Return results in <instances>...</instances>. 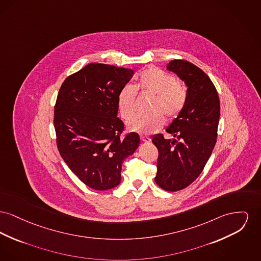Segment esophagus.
Instances as JSON below:
<instances>
[{"mask_svg":"<svg viewBox=\"0 0 261 261\" xmlns=\"http://www.w3.org/2000/svg\"><path fill=\"white\" fill-rule=\"evenodd\" d=\"M140 138H141V141L142 142H145V143H149V142H151V138L150 137H148V136H140Z\"/></svg>","mask_w":261,"mask_h":261,"instance_id":"1","label":"esophagus"}]
</instances>
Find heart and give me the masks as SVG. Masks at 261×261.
Instances as JSON below:
<instances>
[{
	"mask_svg": "<svg viewBox=\"0 0 261 261\" xmlns=\"http://www.w3.org/2000/svg\"><path fill=\"white\" fill-rule=\"evenodd\" d=\"M136 86L142 91L154 94L152 109L161 110L169 119L177 116L185 105L186 92L184 88L172 75L159 68H150L141 73ZM136 95L137 89L130 84L124 85L118 92L117 106L126 121L130 120L135 113ZM160 112L153 110L135 116L128 124L129 130L139 134H151L159 130L165 122Z\"/></svg>",
	"mask_w": 261,
	"mask_h": 261,
	"instance_id": "heart-1",
	"label": "heart"
}]
</instances>
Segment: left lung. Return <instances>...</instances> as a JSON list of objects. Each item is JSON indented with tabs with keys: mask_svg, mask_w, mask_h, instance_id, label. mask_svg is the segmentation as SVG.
I'll list each match as a JSON object with an SVG mask.
<instances>
[{
	"mask_svg": "<svg viewBox=\"0 0 261 261\" xmlns=\"http://www.w3.org/2000/svg\"><path fill=\"white\" fill-rule=\"evenodd\" d=\"M167 69L187 87L182 110L166 131L153 136L159 150L154 181L167 191H177L192 184L207 164L217 141L220 100L215 86L197 66L184 60H173Z\"/></svg>",
	"mask_w": 261,
	"mask_h": 261,
	"instance_id": "obj_1",
	"label": "left lung"
}]
</instances>
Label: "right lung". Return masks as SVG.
Wrapping results in <instances>:
<instances>
[{"instance_id": "right-lung-1", "label": "right lung", "mask_w": 261, "mask_h": 261, "mask_svg": "<svg viewBox=\"0 0 261 261\" xmlns=\"http://www.w3.org/2000/svg\"><path fill=\"white\" fill-rule=\"evenodd\" d=\"M134 71L92 63L62 84L54 108L57 147L79 179L94 190L121 181L123 161L140 144L135 132L121 137L117 95Z\"/></svg>"}]
</instances>
